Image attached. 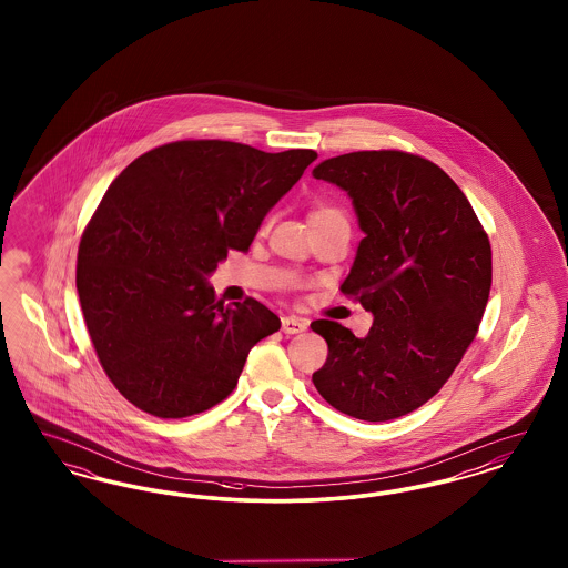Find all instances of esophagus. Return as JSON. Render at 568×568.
Wrapping results in <instances>:
<instances>
[{"label": "esophagus", "mask_w": 568, "mask_h": 568, "mask_svg": "<svg viewBox=\"0 0 568 568\" xmlns=\"http://www.w3.org/2000/svg\"><path fill=\"white\" fill-rule=\"evenodd\" d=\"M281 327H283L285 334H297V332H304V329L308 327V322L302 320V317L290 315V317H283V320H281Z\"/></svg>", "instance_id": "obj_1"}]
</instances>
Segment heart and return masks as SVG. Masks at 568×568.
Returning a JSON list of instances; mask_svg holds the SVG:
<instances>
[{
    "label": "heart",
    "instance_id": "heart-1",
    "mask_svg": "<svg viewBox=\"0 0 568 568\" xmlns=\"http://www.w3.org/2000/svg\"><path fill=\"white\" fill-rule=\"evenodd\" d=\"M327 216H343V219H345L341 209H334V206H325V204H322V206H315V209L308 213V221H315V219H327Z\"/></svg>",
    "mask_w": 568,
    "mask_h": 568
}]
</instances>
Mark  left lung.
<instances>
[{"label": "left lung", "mask_w": 568, "mask_h": 568, "mask_svg": "<svg viewBox=\"0 0 568 568\" xmlns=\"http://www.w3.org/2000/svg\"><path fill=\"white\" fill-rule=\"evenodd\" d=\"M352 195L364 239L341 292L375 315L366 338L320 320L327 359L313 373L325 403L364 422L426 405L477 336L491 248L458 185L430 160L381 149L313 170Z\"/></svg>", "instance_id": "left-lung-1"}]
</instances>
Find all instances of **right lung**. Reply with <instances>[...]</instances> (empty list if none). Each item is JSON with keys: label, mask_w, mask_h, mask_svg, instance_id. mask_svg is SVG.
Masks as SVG:
<instances>
[{"label": "right lung", "mask_w": 568, "mask_h": 568, "mask_svg": "<svg viewBox=\"0 0 568 568\" xmlns=\"http://www.w3.org/2000/svg\"><path fill=\"white\" fill-rule=\"evenodd\" d=\"M317 160L230 140H176L130 163L89 219L77 262L82 317L125 400L181 419L225 400L246 355L281 327L255 297L223 304L204 281L246 251Z\"/></svg>", "instance_id": "obj_1"}]
</instances>
